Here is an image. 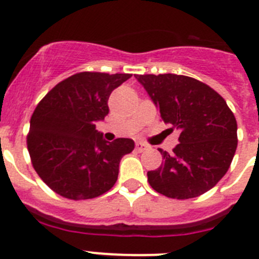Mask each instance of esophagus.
I'll return each instance as SVG.
<instances>
[{
  "label": "esophagus",
  "instance_id": "1",
  "mask_svg": "<svg viewBox=\"0 0 259 259\" xmlns=\"http://www.w3.org/2000/svg\"><path fill=\"white\" fill-rule=\"evenodd\" d=\"M148 148H149V146L146 145V144L141 143V141H139V143H136V150H137V152H139V153L144 152V150H146V149H148Z\"/></svg>",
  "mask_w": 259,
  "mask_h": 259
}]
</instances>
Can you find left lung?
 I'll use <instances>...</instances> for the list:
<instances>
[{
    "label": "left lung",
    "instance_id": "left-lung-1",
    "mask_svg": "<svg viewBox=\"0 0 259 259\" xmlns=\"http://www.w3.org/2000/svg\"><path fill=\"white\" fill-rule=\"evenodd\" d=\"M159 107L170 130H179L180 143L163 162L148 171L158 193L176 200L198 197L226 175L237 148L236 118L224 98L207 84L175 74L135 75Z\"/></svg>",
    "mask_w": 259,
    "mask_h": 259
}]
</instances>
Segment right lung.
I'll use <instances>...</instances> for the list:
<instances>
[{"label":"right lung","mask_w":259,"mask_h":259,"mask_svg":"<svg viewBox=\"0 0 259 259\" xmlns=\"http://www.w3.org/2000/svg\"><path fill=\"white\" fill-rule=\"evenodd\" d=\"M131 74L77 72L62 80L31 116L27 148L32 166L52 191L68 200L106 193L118 179L119 162L131 139L104 140L96 122L109 114L107 100Z\"/></svg>","instance_id":"add662e5"}]
</instances>
